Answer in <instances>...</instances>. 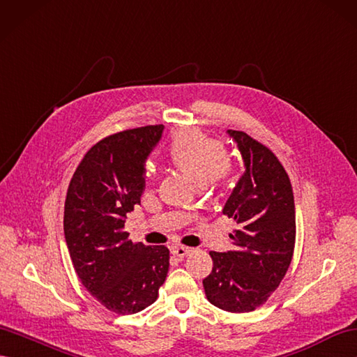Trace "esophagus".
Here are the masks:
<instances>
[{"label": "esophagus", "instance_id": "1", "mask_svg": "<svg viewBox=\"0 0 357 357\" xmlns=\"http://www.w3.org/2000/svg\"><path fill=\"white\" fill-rule=\"evenodd\" d=\"M189 251H192V250L188 248V247L180 245V247H174L172 248V255L176 256V257H178V259H183V257H186L189 255Z\"/></svg>", "mask_w": 357, "mask_h": 357}]
</instances>
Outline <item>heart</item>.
<instances>
[{"label":"heart","instance_id":"obj_1","mask_svg":"<svg viewBox=\"0 0 357 357\" xmlns=\"http://www.w3.org/2000/svg\"><path fill=\"white\" fill-rule=\"evenodd\" d=\"M168 155L178 169L204 186L224 183L233 169L231 158L224 151L222 142L198 130H181L174 135ZM144 181L145 186L151 185V169L145 171Z\"/></svg>","mask_w":357,"mask_h":357}]
</instances>
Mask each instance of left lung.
Returning <instances> with one entry per match:
<instances>
[{"mask_svg": "<svg viewBox=\"0 0 357 357\" xmlns=\"http://www.w3.org/2000/svg\"><path fill=\"white\" fill-rule=\"evenodd\" d=\"M227 133L245 165L222 208L238 229L230 234L231 251L208 253L213 268L203 286L213 306L241 314L265 304L288 271L295 247V204L291 180L275 154L244 132Z\"/></svg>", "mask_w": 357, "mask_h": 357, "instance_id": "1", "label": "left lung"}]
</instances>
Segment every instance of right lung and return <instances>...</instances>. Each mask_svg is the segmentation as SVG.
<instances>
[{"label":"right lung","mask_w":357,"mask_h":357,"mask_svg":"<svg viewBox=\"0 0 357 357\" xmlns=\"http://www.w3.org/2000/svg\"><path fill=\"white\" fill-rule=\"evenodd\" d=\"M162 132V124L145 126L101 139L68 186L63 230L75 273L92 297L121 315L158 300L168 274L167 247L133 244L123 230L141 203L144 163Z\"/></svg>","instance_id":"add662e5"}]
</instances>
